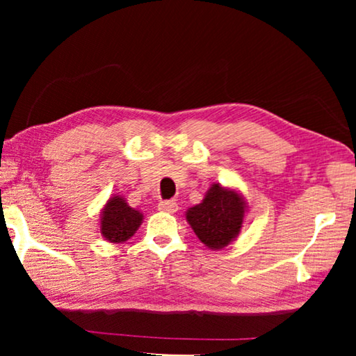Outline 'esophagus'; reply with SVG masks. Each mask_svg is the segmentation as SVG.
<instances>
[{
	"label": "esophagus",
	"mask_w": 356,
	"mask_h": 356,
	"mask_svg": "<svg viewBox=\"0 0 356 356\" xmlns=\"http://www.w3.org/2000/svg\"><path fill=\"white\" fill-rule=\"evenodd\" d=\"M179 206L174 201H161L159 204V210H161V212H166V213H174L177 212Z\"/></svg>",
	"instance_id": "esophagus-1"
}]
</instances>
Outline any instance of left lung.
Wrapping results in <instances>:
<instances>
[{
	"label": "left lung",
	"instance_id": "1",
	"mask_svg": "<svg viewBox=\"0 0 356 356\" xmlns=\"http://www.w3.org/2000/svg\"><path fill=\"white\" fill-rule=\"evenodd\" d=\"M248 204L238 191L213 184L202 202L185 212L186 221L209 250L218 251L232 243L243 226Z\"/></svg>",
	"mask_w": 356,
	"mask_h": 356
}]
</instances>
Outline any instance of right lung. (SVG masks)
I'll list each match as a JSON object with an SVG mask.
<instances>
[{"label":"right lung","mask_w":356,"mask_h":356,"mask_svg":"<svg viewBox=\"0 0 356 356\" xmlns=\"http://www.w3.org/2000/svg\"><path fill=\"white\" fill-rule=\"evenodd\" d=\"M140 210L130 207L120 195H114L106 201L100 212V234L110 243H124L135 236L143 222Z\"/></svg>","instance_id":"right-lung-1"}]
</instances>
